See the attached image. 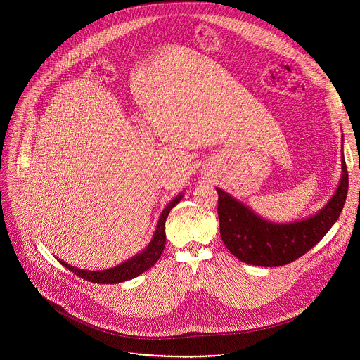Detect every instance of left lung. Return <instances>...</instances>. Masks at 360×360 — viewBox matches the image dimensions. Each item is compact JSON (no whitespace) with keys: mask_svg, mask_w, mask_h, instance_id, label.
I'll return each mask as SVG.
<instances>
[{"mask_svg":"<svg viewBox=\"0 0 360 360\" xmlns=\"http://www.w3.org/2000/svg\"><path fill=\"white\" fill-rule=\"evenodd\" d=\"M342 176L333 196L315 215L278 224L255 214L221 188L218 215L221 238L232 255L248 265L282 266L312 249L338 221L347 195V168L342 146Z\"/></svg>","mask_w":360,"mask_h":360,"instance_id":"left-lung-1","label":"left lung"}]
</instances>
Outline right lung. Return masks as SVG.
Here are the masks:
<instances>
[{
    "instance_id": "add662e5",
    "label": "right lung",
    "mask_w": 360,
    "mask_h": 360,
    "mask_svg": "<svg viewBox=\"0 0 360 360\" xmlns=\"http://www.w3.org/2000/svg\"><path fill=\"white\" fill-rule=\"evenodd\" d=\"M182 196H184V193L181 192L178 196H175L167 205L165 210L162 211V214L158 219L155 232H153L150 242L148 243V246L143 250L134 255L131 259H127L125 262H122V264H120L114 268L105 269V271H84V269H79V268H74L72 265H68L67 262H64L58 258L57 259L60 261V264L63 266H65L67 269L74 272L77 276H79V278H82L88 282H92V283H110V285H112V283L125 282V281H129V279H134V278L139 276L141 274L148 271L150 266L155 265L157 261L160 259L161 253L164 252L165 242H167L165 221L169 215V211L182 199Z\"/></svg>"
}]
</instances>
